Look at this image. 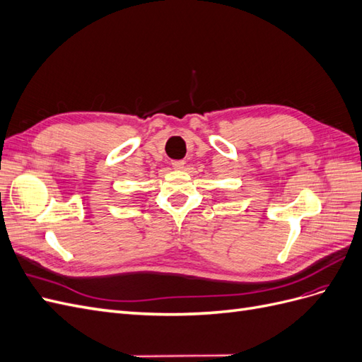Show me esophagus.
<instances>
[{
	"instance_id": "1",
	"label": "esophagus",
	"mask_w": 362,
	"mask_h": 362,
	"mask_svg": "<svg viewBox=\"0 0 362 362\" xmlns=\"http://www.w3.org/2000/svg\"><path fill=\"white\" fill-rule=\"evenodd\" d=\"M184 161L182 160H173L172 161V168L173 169H177V170H181V169H184Z\"/></svg>"
}]
</instances>
